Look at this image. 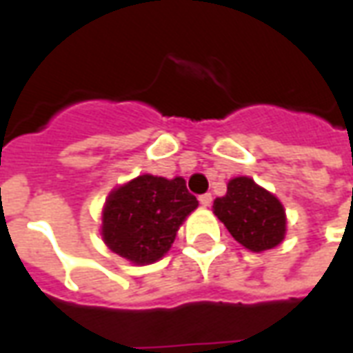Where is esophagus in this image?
I'll use <instances>...</instances> for the list:
<instances>
[{
	"label": "esophagus",
	"instance_id": "obj_1",
	"mask_svg": "<svg viewBox=\"0 0 353 353\" xmlns=\"http://www.w3.org/2000/svg\"><path fill=\"white\" fill-rule=\"evenodd\" d=\"M199 203H201V207H210V203H212V195L203 194L201 197H199Z\"/></svg>",
	"mask_w": 353,
	"mask_h": 353
}]
</instances>
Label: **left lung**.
Instances as JSON below:
<instances>
[{
	"label": "left lung",
	"mask_w": 353,
	"mask_h": 353,
	"mask_svg": "<svg viewBox=\"0 0 353 353\" xmlns=\"http://www.w3.org/2000/svg\"><path fill=\"white\" fill-rule=\"evenodd\" d=\"M212 210L236 243L250 252L271 250L284 241V205L250 176L231 179L228 194L216 197Z\"/></svg>",
	"instance_id": "left-lung-1"
}]
</instances>
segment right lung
<instances>
[{
	"mask_svg": "<svg viewBox=\"0 0 353 353\" xmlns=\"http://www.w3.org/2000/svg\"><path fill=\"white\" fill-rule=\"evenodd\" d=\"M197 205L182 176L139 174L114 188L103 205V243L133 265L154 263L173 246L176 231Z\"/></svg>",
	"mask_w": 353,
	"mask_h": 353,
	"instance_id": "1",
	"label": "right lung"
}]
</instances>
